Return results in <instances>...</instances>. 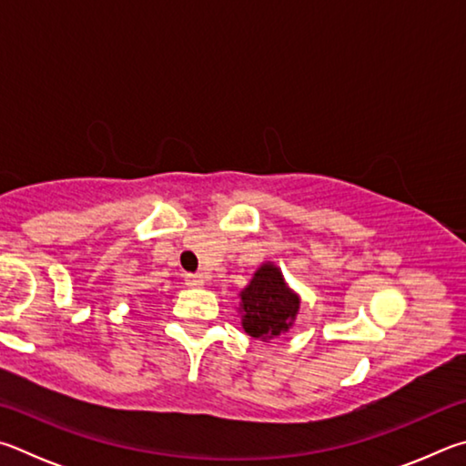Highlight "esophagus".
I'll use <instances>...</instances> for the list:
<instances>
[{
    "instance_id": "esophagus-1",
    "label": "esophagus",
    "mask_w": 466,
    "mask_h": 466,
    "mask_svg": "<svg viewBox=\"0 0 466 466\" xmlns=\"http://www.w3.org/2000/svg\"><path fill=\"white\" fill-rule=\"evenodd\" d=\"M186 284L190 289H200L202 284H204V280H202V276L200 274H187L186 276Z\"/></svg>"
}]
</instances>
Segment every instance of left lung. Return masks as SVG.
Here are the masks:
<instances>
[{"instance_id": "8db88e82", "label": "left lung", "mask_w": 466, "mask_h": 466, "mask_svg": "<svg viewBox=\"0 0 466 466\" xmlns=\"http://www.w3.org/2000/svg\"><path fill=\"white\" fill-rule=\"evenodd\" d=\"M300 297L284 280L274 262H264L239 292L241 325L248 336L270 341L287 333L297 321Z\"/></svg>"}]
</instances>
